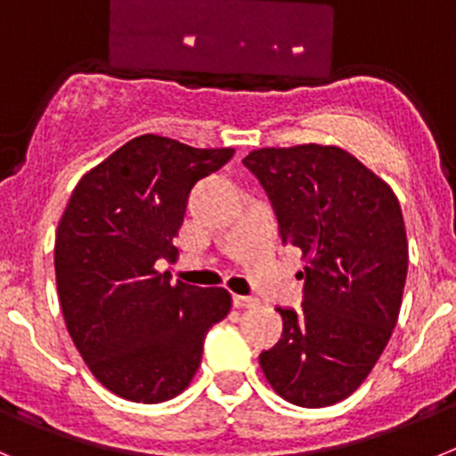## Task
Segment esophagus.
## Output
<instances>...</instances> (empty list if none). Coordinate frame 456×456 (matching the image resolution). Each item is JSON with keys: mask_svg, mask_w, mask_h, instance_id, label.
Wrapping results in <instances>:
<instances>
[{"mask_svg": "<svg viewBox=\"0 0 456 456\" xmlns=\"http://www.w3.org/2000/svg\"><path fill=\"white\" fill-rule=\"evenodd\" d=\"M258 305L256 297H248V295H233V306L236 309H254Z\"/></svg>", "mask_w": 456, "mask_h": 456, "instance_id": "obj_1", "label": "esophagus"}]
</instances>
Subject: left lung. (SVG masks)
Wrapping results in <instances>:
<instances>
[{
  "mask_svg": "<svg viewBox=\"0 0 456 456\" xmlns=\"http://www.w3.org/2000/svg\"><path fill=\"white\" fill-rule=\"evenodd\" d=\"M306 264L302 311L261 352L270 387L297 407H330L370 375L397 322L409 243L395 192L336 145L261 147L243 159Z\"/></svg>",
  "mask_w": 456,
  "mask_h": 456,
  "instance_id": "8db88e82",
  "label": "left lung"
}]
</instances>
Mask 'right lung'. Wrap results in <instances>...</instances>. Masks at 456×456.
I'll return each instance as SVG.
<instances>
[{"label":"right lung","mask_w":456,"mask_h":456,"mask_svg":"<svg viewBox=\"0 0 456 456\" xmlns=\"http://www.w3.org/2000/svg\"><path fill=\"white\" fill-rule=\"evenodd\" d=\"M232 157V147L142 134L90 167L61 216L54 270L65 327L95 379L125 400L179 395L207 331L232 311L227 289L170 284L154 265L177 256L191 188Z\"/></svg>","instance_id":"add662e5"}]
</instances>
